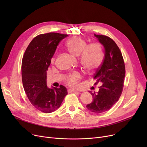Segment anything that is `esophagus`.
<instances>
[{
    "mask_svg": "<svg viewBox=\"0 0 147 147\" xmlns=\"http://www.w3.org/2000/svg\"><path fill=\"white\" fill-rule=\"evenodd\" d=\"M68 91L69 92H75V93H79V92L78 91H77V90H74V89H68Z\"/></svg>",
    "mask_w": 147,
    "mask_h": 147,
    "instance_id": "obj_1",
    "label": "esophagus"
}]
</instances>
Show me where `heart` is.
Segmentation results:
<instances>
[{"mask_svg": "<svg viewBox=\"0 0 147 147\" xmlns=\"http://www.w3.org/2000/svg\"><path fill=\"white\" fill-rule=\"evenodd\" d=\"M65 47L71 55L79 57L83 67L88 72L95 71L101 65L104 53L101 45L97 43L87 45L83 38L74 37L67 41ZM53 61V59L52 60ZM81 78L80 74L76 72L68 77L67 82L69 85L75 86L77 82Z\"/></svg>", "mask_w": 147, "mask_h": 147, "instance_id": "1", "label": "heart"}]
</instances>
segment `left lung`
I'll return each mask as SVG.
<instances>
[{
	"label": "left lung",
	"mask_w": 147,
	"mask_h": 147,
	"mask_svg": "<svg viewBox=\"0 0 147 147\" xmlns=\"http://www.w3.org/2000/svg\"><path fill=\"white\" fill-rule=\"evenodd\" d=\"M94 36L104 48V61L94 77L95 84L101 82L102 85L97 92L89 91L93 101L86 107L98 114L109 110L118 101L123 88L125 66L120 49L113 39L104 35Z\"/></svg>",
	"instance_id": "8db88e82"
}]
</instances>
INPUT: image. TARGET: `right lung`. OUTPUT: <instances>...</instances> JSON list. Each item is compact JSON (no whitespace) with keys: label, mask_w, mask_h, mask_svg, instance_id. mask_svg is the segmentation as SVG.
Wrapping results in <instances>:
<instances>
[{"label":"right lung","mask_w":147,"mask_h":147,"mask_svg":"<svg viewBox=\"0 0 147 147\" xmlns=\"http://www.w3.org/2000/svg\"><path fill=\"white\" fill-rule=\"evenodd\" d=\"M67 34L49 33L40 34L30 42L22 58L23 87L32 104L45 113L55 111L68 92L67 88L47 86V71L59 42Z\"/></svg>","instance_id":"right-lung-1"}]
</instances>
